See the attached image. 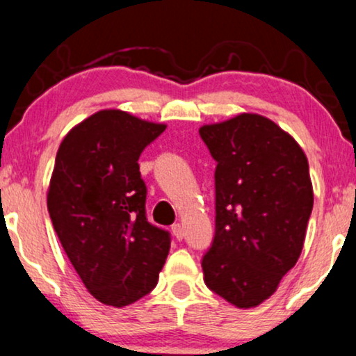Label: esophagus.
I'll use <instances>...</instances> for the list:
<instances>
[{"label": "esophagus", "mask_w": 356, "mask_h": 356, "mask_svg": "<svg viewBox=\"0 0 356 356\" xmlns=\"http://www.w3.org/2000/svg\"><path fill=\"white\" fill-rule=\"evenodd\" d=\"M171 232H173V235L177 240H183V236H185V229H183V227L179 223H175L173 227H171Z\"/></svg>", "instance_id": "1"}]
</instances>
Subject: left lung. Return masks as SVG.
I'll return each mask as SVG.
<instances>
[{
  "instance_id": "obj_1",
  "label": "left lung",
  "mask_w": 356,
  "mask_h": 356,
  "mask_svg": "<svg viewBox=\"0 0 356 356\" xmlns=\"http://www.w3.org/2000/svg\"><path fill=\"white\" fill-rule=\"evenodd\" d=\"M215 170V238L204 283L238 308L277 291L303 250L313 210L310 168L300 145L254 113L200 128Z\"/></svg>"
}]
</instances>
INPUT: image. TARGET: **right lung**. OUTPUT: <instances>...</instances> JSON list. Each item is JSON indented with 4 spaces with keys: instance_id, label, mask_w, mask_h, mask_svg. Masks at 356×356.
I'll return each instance as SVG.
<instances>
[{
    "instance_id": "1",
    "label": "right lung",
    "mask_w": 356,
    "mask_h": 356,
    "mask_svg": "<svg viewBox=\"0 0 356 356\" xmlns=\"http://www.w3.org/2000/svg\"><path fill=\"white\" fill-rule=\"evenodd\" d=\"M166 124L103 110L56 153L48 211L71 265L98 302L127 307L156 286L171 238L146 220L140 154Z\"/></svg>"
}]
</instances>
